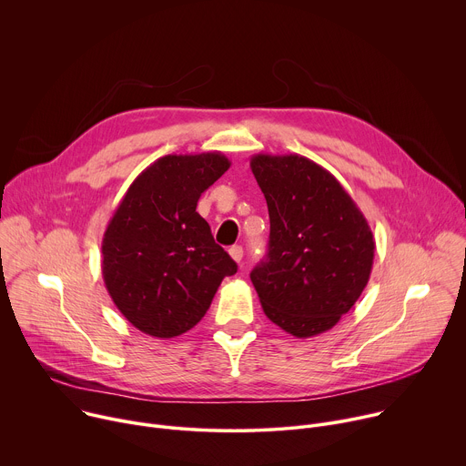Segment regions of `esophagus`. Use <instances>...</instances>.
I'll return each instance as SVG.
<instances>
[{
	"instance_id": "1",
	"label": "esophagus",
	"mask_w": 466,
	"mask_h": 466,
	"mask_svg": "<svg viewBox=\"0 0 466 466\" xmlns=\"http://www.w3.org/2000/svg\"><path fill=\"white\" fill-rule=\"evenodd\" d=\"M228 254H230V258H232L236 263H241V259H243V248H241L239 245L230 247V248H228Z\"/></svg>"
}]
</instances>
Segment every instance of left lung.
<instances>
[{"label":"left lung","instance_id":"obj_1","mask_svg":"<svg viewBox=\"0 0 466 466\" xmlns=\"http://www.w3.org/2000/svg\"><path fill=\"white\" fill-rule=\"evenodd\" d=\"M252 175L269 208L265 261L250 273L263 313L295 338L334 328L363 293L372 230L341 182L300 155H254Z\"/></svg>","mask_w":466,"mask_h":466}]
</instances>
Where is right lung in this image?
<instances>
[{
    "label": "right lung",
    "instance_id": "obj_1",
    "mask_svg": "<svg viewBox=\"0 0 466 466\" xmlns=\"http://www.w3.org/2000/svg\"><path fill=\"white\" fill-rule=\"evenodd\" d=\"M230 167L219 153L166 155L127 189L101 243V271L123 317L160 339L191 329L208 311L236 261L195 212L201 195Z\"/></svg>",
    "mask_w": 466,
    "mask_h": 466
}]
</instances>
